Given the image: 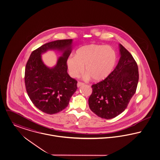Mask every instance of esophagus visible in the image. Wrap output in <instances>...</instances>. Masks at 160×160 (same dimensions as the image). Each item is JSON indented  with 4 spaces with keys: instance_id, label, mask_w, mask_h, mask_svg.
I'll return each mask as SVG.
<instances>
[{
    "instance_id": "esophagus-1",
    "label": "esophagus",
    "mask_w": 160,
    "mask_h": 160,
    "mask_svg": "<svg viewBox=\"0 0 160 160\" xmlns=\"http://www.w3.org/2000/svg\"><path fill=\"white\" fill-rule=\"evenodd\" d=\"M82 85H84V83H83L80 82H78L77 83V86H78V87H80V86H82Z\"/></svg>"
}]
</instances>
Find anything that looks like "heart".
<instances>
[{"mask_svg":"<svg viewBox=\"0 0 160 160\" xmlns=\"http://www.w3.org/2000/svg\"><path fill=\"white\" fill-rule=\"evenodd\" d=\"M117 60L115 50L110 46L91 44L76 50L75 56L68 59V66L71 76L76 77L85 66L86 79L92 78L96 82L107 78L112 72Z\"/></svg>","mask_w":160,"mask_h":160,"instance_id":"obj_1","label":"heart"}]
</instances>
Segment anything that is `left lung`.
Segmentation results:
<instances>
[{
	"label": "left lung",
	"instance_id": "obj_1",
	"mask_svg": "<svg viewBox=\"0 0 160 160\" xmlns=\"http://www.w3.org/2000/svg\"><path fill=\"white\" fill-rule=\"evenodd\" d=\"M121 57L105 80L92 85L88 103L98 117L110 119L122 113L136 92L139 80L137 63L131 53L119 44Z\"/></svg>",
	"mask_w": 160,
	"mask_h": 160
}]
</instances>
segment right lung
I'll list each match as a JSON object with an SVG mask.
<instances>
[{
  "instance_id": "1",
  "label": "right lung",
  "mask_w": 160,
  "mask_h": 160,
  "mask_svg": "<svg viewBox=\"0 0 160 160\" xmlns=\"http://www.w3.org/2000/svg\"><path fill=\"white\" fill-rule=\"evenodd\" d=\"M72 39H62L46 43L31 53L26 64L25 84L27 92L34 105L49 114L66 108L77 89V81L68 74L67 60L71 53ZM49 49L63 52L53 68L44 64L41 55Z\"/></svg>"
}]
</instances>
